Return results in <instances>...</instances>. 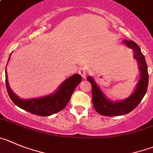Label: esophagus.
<instances>
[{"instance_id":"obj_1","label":"esophagus","mask_w":153,"mask_h":153,"mask_svg":"<svg viewBox=\"0 0 153 153\" xmlns=\"http://www.w3.org/2000/svg\"><path fill=\"white\" fill-rule=\"evenodd\" d=\"M87 69H86V67H82L79 68V74L82 76L83 78H86V75H87Z\"/></svg>"}]
</instances>
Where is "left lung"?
<instances>
[{"instance_id": "8db88e82", "label": "left lung", "mask_w": 153, "mask_h": 153, "mask_svg": "<svg viewBox=\"0 0 153 153\" xmlns=\"http://www.w3.org/2000/svg\"><path fill=\"white\" fill-rule=\"evenodd\" d=\"M124 43L127 47L134 50V57L138 62L139 69L140 71V79L135 91L130 97L115 102L108 99L95 80L91 76H88L86 79L92 85V104L96 111L102 115L119 116L127 114L140 104L146 92L149 82V74L144 55L141 52L140 47L134 42L124 40Z\"/></svg>"}]
</instances>
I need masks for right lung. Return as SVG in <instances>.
Segmentation results:
<instances>
[{
  "label": "right lung",
  "mask_w": 153,
  "mask_h": 153,
  "mask_svg": "<svg viewBox=\"0 0 153 153\" xmlns=\"http://www.w3.org/2000/svg\"><path fill=\"white\" fill-rule=\"evenodd\" d=\"M5 79L7 90L10 98L16 105L36 115L49 116L61 111L65 108L75 88L82 80V76L79 74H74L64 80L58 89L52 95L32 99H22L13 92L8 83L7 71Z\"/></svg>",
  "instance_id": "add662e5"
}]
</instances>
